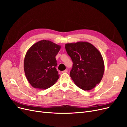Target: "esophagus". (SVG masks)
Masks as SVG:
<instances>
[{
    "instance_id": "esophagus-1",
    "label": "esophagus",
    "mask_w": 127,
    "mask_h": 127,
    "mask_svg": "<svg viewBox=\"0 0 127 127\" xmlns=\"http://www.w3.org/2000/svg\"><path fill=\"white\" fill-rule=\"evenodd\" d=\"M67 72H68V70L67 69H66V70H64L63 71H61V72H62V73H66Z\"/></svg>"
}]
</instances>
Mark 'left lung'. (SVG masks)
<instances>
[{
	"instance_id": "1",
	"label": "left lung",
	"mask_w": 127,
	"mask_h": 127,
	"mask_svg": "<svg viewBox=\"0 0 127 127\" xmlns=\"http://www.w3.org/2000/svg\"><path fill=\"white\" fill-rule=\"evenodd\" d=\"M65 49L72 61L70 76L75 84L84 91L91 90L100 83L104 64L100 52L88 42L67 43Z\"/></svg>"
}]
</instances>
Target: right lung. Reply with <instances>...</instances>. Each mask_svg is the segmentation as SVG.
<instances>
[{
    "instance_id": "add662e5",
    "label": "right lung",
    "mask_w": 127,
    "mask_h": 127,
    "mask_svg": "<svg viewBox=\"0 0 127 127\" xmlns=\"http://www.w3.org/2000/svg\"><path fill=\"white\" fill-rule=\"evenodd\" d=\"M60 46L41 40L33 45L25 57L24 69L29 82L34 88L47 89L59 79L56 56Z\"/></svg>"
}]
</instances>
